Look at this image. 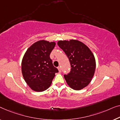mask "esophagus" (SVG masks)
<instances>
[{"label":"esophagus","instance_id":"esophagus-1","mask_svg":"<svg viewBox=\"0 0 120 120\" xmlns=\"http://www.w3.org/2000/svg\"><path fill=\"white\" fill-rule=\"evenodd\" d=\"M58 70H59V72H61V67L60 66H59L58 67Z\"/></svg>","mask_w":120,"mask_h":120}]
</instances>
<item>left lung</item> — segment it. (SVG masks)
Wrapping results in <instances>:
<instances>
[{
  "mask_svg": "<svg viewBox=\"0 0 120 120\" xmlns=\"http://www.w3.org/2000/svg\"><path fill=\"white\" fill-rule=\"evenodd\" d=\"M58 45L70 60L71 70L64 75L71 88L80 90L90 84L96 70V60L91 50L85 44L77 40H60Z\"/></svg>",
  "mask_w": 120,
  "mask_h": 120,
  "instance_id": "obj_1",
  "label": "left lung"
}]
</instances>
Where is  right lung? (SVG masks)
I'll return each instance as SVG.
<instances>
[{"instance_id":"add662e5","label":"right lung","mask_w":120,"mask_h":120,"mask_svg":"<svg viewBox=\"0 0 120 120\" xmlns=\"http://www.w3.org/2000/svg\"><path fill=\"white\" fill-rule=\"evenodd\" d=\"M55 42L42 40L30 46L22 61V73L30 89L42 92L51 85L58 70L52 63L50 54L55 45Z\"/></svg>"}]
</instances>
